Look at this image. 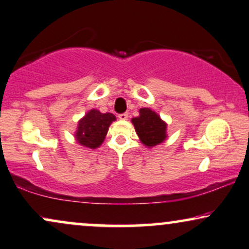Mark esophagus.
I'll use <instances>...</instances> for the list:
<instances>
[{"instance_id":"obj_1","label":"esophagus","mask_w":249,"mask_h":249,"mask_svg":"<svg viewBox=\"0 0 249 249\" xmlns=\"http://www.w3.org/2000/svg\"><path fill=\"white\" fill-rule=\"evenodd\" d=\"M127 117H128L127 112H123V114H119L118 115V118L121 119V121H126Z\"/></svg>"}]
</instances>
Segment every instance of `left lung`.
Listing matches in <instances>:
<instances>
[{
	"mask_svg": "<svg viewBox=\"0 0 249 249\" xmlns=\"http://www.w3.org/2000/svg\"><path fill=\"white\" fill-rule=\"evenodd\" d=\"M140 116L132 118L139 139L148 148L161 143L167 138V125L158 114L149 108H141Z\"/></svg>",
	"mask_w": 249,
	"mask_h": 249,
	"instance_id": "8db88e82",
	"label": "left lung"
}]
</instances>
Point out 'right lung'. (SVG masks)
Listing matches in <instances>:
<instances>
[{
	"instance_id": "obj_1",
	"label": "right lung",
	"mask_w": 249,
	"mask_h": 249,
	"mask_svg": "<svg viewBox=\"0 0 249 249\" xmlns=\"http://www.w3.org/2000/svg\"><path fill=\"white\" fill-rule=\"evenodd\" d=\"M116 117L110 112L102 114L97 109H91L78 121L76 141L83 147L95 149L100 147L107 135L108 128Z\"/></svg>"
}]
</instances>
